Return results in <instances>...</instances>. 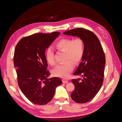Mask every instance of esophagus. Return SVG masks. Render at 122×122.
Here are the masks:
<instances>
[{"mask_svg":"<svg viewBox=\"0 0 122 122\" xmlns=\"http://www.w3.org/2000/svg\"><path fill=\"white\" fill-rule=\"evenodd\" d=\"M62 82L65 83H67L68 82V80L66 79H62Z\"/></svg>","mask_w":122,"mask_h":122,"instance_id":"esophagus-1","label":"esophagus"}]
</instances>
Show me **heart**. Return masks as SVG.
Segmentation results:
<instances>
[{
    "instance_id": "1",
    "label": "heart",
    "mask_w": 122,
    "mask_h": 122,
    "mask_svg": "<svg viewBox=\"0 0 122 122\" xmlns=\"http://www.w3.org/2000/svg\"><path fill=\"white\" fill-rule=\"evenodd\" d=\"M58 50L66 52L65 61H67L61 65H57L53 70L55 76L67 78L74 68V65L78 64L81 61L84 53V43L80 39L75 40L70 39H61L55 45ZM54 51L52 48H48L46 50V58L48 63L51 66L55 64ZM72 62H71V61Z\"/></svg>"
}]
</instances>
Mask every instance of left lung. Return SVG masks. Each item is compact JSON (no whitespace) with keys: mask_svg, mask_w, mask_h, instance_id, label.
<instances>
[{"mask_svg":"<svg viewBox=\"0 0 122 122\" xmlns=\"http://www.w3.org/2000/svg\"><path fill=\"white\" fill-rule=\"evenodd\" d=\"M63 34L77 36L83 42L82 61L73 74L82 77V79L72 80L75 89L71 97L77 103L87 102L96 95L103 83L106 62L104 51L97 36L90 30L78 28L66 31Z\"/></svg>","mask_w":122,"mask_h":122,"instance_id":"obj_1","label":"left lung"}]
</instances>
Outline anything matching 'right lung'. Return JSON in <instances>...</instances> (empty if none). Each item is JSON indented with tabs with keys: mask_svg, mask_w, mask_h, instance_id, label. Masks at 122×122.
<instances>
[{
	"mask_svg": "<svg viewBox=\"0 0 122 122\" xmlns=\"http://www.w3.org/2000/svg\"><path fill=\"white\" fill-rule=\"evenodd\" d=\"M59 32L38 33L25 36L15 49L14 64L17 68L18 82L23 94L35 104L45 105L53 97L55 88L62 83L61 79L48 78L45 52L57 36Z\"/></svg>",
	"mask_w": 122,
	"mask_h": 122,
	"instance_id": "right-lung-1",
	"label": "right lung"
}]
</instances>
